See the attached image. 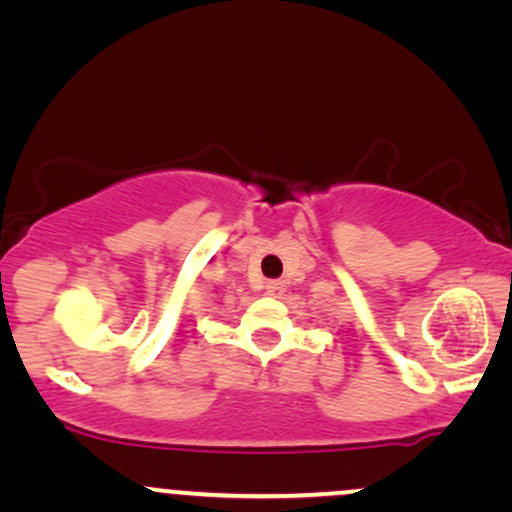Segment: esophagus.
I'll return each instance as SVG.
<instances>
[{
  "label": "esophagus",
  "mask_w": 512,
  "mask_h": 512,
  "mask_svg": "<svg viewBox=\"0 0 512 512\" xmlns=\"http://www.w3.org/2000/svg\"><path fill=\"white\" fill-rule=\"evenodd\" d=\"M267 293L272 298H284V293H286V284L284 281H269L267 284Z\"/></svg>",
  "instance_id": "34e87169"
}]
</instances>
